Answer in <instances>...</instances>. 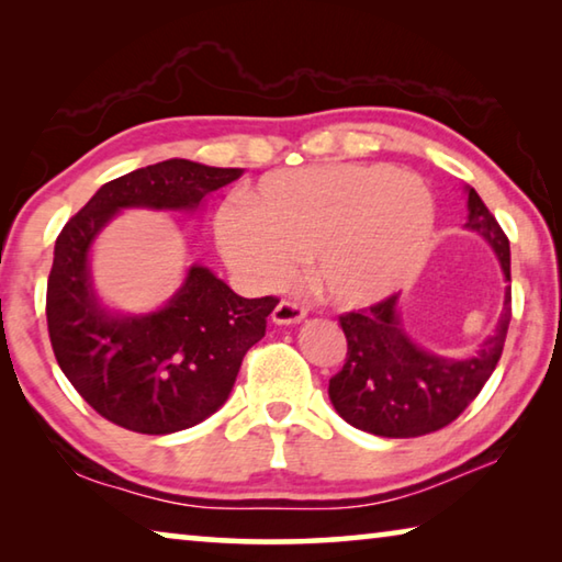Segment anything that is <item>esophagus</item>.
Wrapping results in <instances>:
<instances>
[{"instance_id":"obj_1","label":"esophagus","mask_w":562,"mask_h":562,"mask_svg":"<svg viewBox=\"0 0 562 562\" xmlns=\"http://www.w3.org/2000/svg\"><path fill=\"white\" fill-rule=\"evenodd\" d=\"M304 317H307V310L300 307V304H294V302H280L278 307L272 310V322L280 327L300 325Z\"/></svg>"}]
</instances>
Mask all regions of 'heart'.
Masks as SVG:
<instances>
[{
	"label": "heart",
	"mask_w": 562,
	"mask_h": 562,
	"mask_svg": "<svg viewBox=\"0 0 562 562\" xmlns=\"http://www.w3.org/2000/svg\"><path fill=\"white\" fill-rule=\"evenodd\" d=\"M217 215L223 260L247 288H288L307 255L310 282L339 310H364L414 280L434 233L422 178L382 164L280 170Z\"/></svg>",
	"instance_id": "heart-1"
}]
</instances>
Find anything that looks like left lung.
<instances>
[{
	"mask_svg": "<svg viewBox=\"0 0 562 562\" xmlns=\"http://www.w3.org/2000/svg\"><path fill=\"white\" fill-rule=\"evenodd\" d=\"M465 231L481 235L496 252L506 290L491 335L473 355L443 357L408 337L398 294L374 307L339 317L347 361L329 379V402L347 424L384 439H414L451 424L496 369L510 325V245L496 217L471 186L463 188Z\"/></svg>",
	"mask_w": 562,
	"mask_h": 562,
	"instance_id": "left-lung-1",
	"label": "left lung"
}]
</instances>
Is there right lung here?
<instances>
[{
  "instance_id": "right-lung-1",
  "label": "right lung",
  "mask_w": 562,
  "mask_h": 562,
  "mask_svg": "<svg viewBox=\"0 0 562 562\" xmlns=\"http://www.w3.org/2000/svg\"><path fill=\"white\" fill-rule=\"evenodd\" d=\"M240 176L243 168L186 158L131 170L101 186L56 237L46 284L56 361L76 392L123 429L164 436L215 414L278 300L240 297L195 262L160 307L113 310L93 288V245L123 211L195 215L213 190Z\"/></svg>"
}]
</instances>
